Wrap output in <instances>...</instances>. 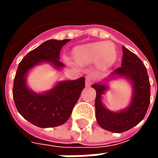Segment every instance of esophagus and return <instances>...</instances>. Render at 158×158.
Instances as JSON below:
<instances>
[{
    "label": "esophagus",
    "mask_w": 158,
    "mask_h": 158,
    "mask_svg": "<svg viewBox=\"0 0 158 158\" xmlns=\"http://www.w3.org/2000/svg\"><path fill=\"white\" fill-rule=\"evenodd\" d=\"M94 81V79L91 76H87L85 79V85L86 86H90L91 85V84Z\"/></svg>",
    "instance_id": "1"
}]
</instances>
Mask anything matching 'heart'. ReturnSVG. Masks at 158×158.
I'll use <instances>...</instances> for the list:
<instances>
[{"label":"heart","mask_w":158,"mask_h":158,"mask_svg":"<svg viewBox=\"0 0 158 158\" xmlns=\"http://www.w3.org/2000/svg\"><path fill=\"white\" fill-rule=\"evenodd\" d=\"M73 56L78 62L90 64L98 62L99 65L107 68L116 59V50L112 43L93 42L76 46L73 49Z\"/></svg>","instance_id":"1"}]
</instances>
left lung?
Listing matches in <instances>:
<instances>
[{
    "instance_id": "8db88e82",
    "label": "left lung",
    "mask_w": 158,
    "mask_h": 158,
    "mask_svg": "<svg viewBox=\"0 0 158 158\" xmlns=\"http://www.w3.org/2000/svg\"><path fill=\"white\" fill-rule=\"evenodd\" d=\"M115 77H123L132 86V98L125 110L113 112L106 109L101 96L108 88L106 83ZM96 89L95 102L97 123L102 129L113 133H123L137 125L145 118L151 98V85L147 70L137 56L123 46L122 66L115 69L102 82L91 85Z\"/></svg>"
}]
</instances>
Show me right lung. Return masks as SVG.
<instances>
[{"instance_id":"1","label":"right lung","mask_w":158,"mask_h":158,"mask_svg":"<svg viewBox=\"0 0 158 158\" xmlns=\"http://www.w3.org/2000/svg\"><path fill=\"white\" fill-rule=\"evenodd\" d=\"M70 40H50L29 52L19 64L13 81L12 95L19 113L26 120L40 128L62 125L72 113L85 88V78L60 81L52 89L36 93L27 85L29 70L42 62L51 63L56 69L64 66L59 61L62 46Z\"/></svg>"}]
</instances>
